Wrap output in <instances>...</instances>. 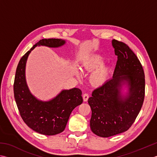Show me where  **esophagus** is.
<instances>
[{
	"label": "esophagus",
	"instance_id": "34e87169",
	"mask_svg": "<svg viewBox=\"0 0 157 157\" xmlns=\"http://www.w3.org/2000/svg\"><path fill=\"white\" fill-rule=\"evenodd\" d=\"M88 98H89V96H88V94L86 93V94H84V95H83V100H84V102H86V101L88 99Z\"/></svg>",
	"mask_w": 157,
	"mask_h": 157
}]
</instances>
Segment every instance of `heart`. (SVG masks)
Listing matches in <instances>:
<instances>
[{"label":"heart","instance_id":"b5f03b06","mask_svg":"<svg viewBox=\"0 0 157 157\" xmlns=\"http://www.w3.org/2000/svg\"><path fill=\"white\" fill-rule=\"evenodd\" d=\"M105 59L99 54H92L86 58L82 68L86 71H93L89 76V81L94 87L99 88L105 86L110 77V69L105 64ZM76 75H79L78 69H75Z\"/></svg>","mask_w":157,"mask_h":157}]
</instances>
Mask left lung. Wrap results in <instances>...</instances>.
<instances>
[{
	"mask_svg": "<svg viewBox=\"0 0 157 157\" xmlns=\"http://www.w3.org/2000/svg\"><path fill=\"white\" fill-rule=\"evenodd\" d=\"M118 56L113 78L94 90L88 102L92 110L91 131L108 137L123 133L133 124L143 105L145 76L139 59L128 45L112 41Z\"/></svg>",
	"mask_w": 157,
	"mask_h": 157,
	"instance_id": "left-lung-1",
	"label": "left lung"
}]
</instances>
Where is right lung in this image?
I'll list each match as a JSON object with an SVG mask.
<instances>
[{
  "label": "right lung",
  "instance_id": "obj_1",
  "mask_svg": "<svg viewBox=\"0 0 157 157\" xmlns=\"http://www.w3.org/2000/svg\"><path fill=\"white\" fill-rule=\"evenodd\" d=\"M66 44L62 39H43L21 57L15 72L14 98L21 117L29 128L45 136L63 132L71 113L82 103V90L78 88L64 89L56 97L47 101L39 99L32 94L26 79V66L29 54L36 47L58 48Z\"/></svg>",
  "mask_w": 157,
  "mask_h": 157
}]
</instances>
